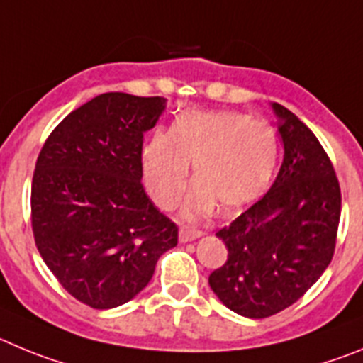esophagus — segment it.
<instances>
[{
    "instance_id": "1",
    "label": "esophagus",
    "mask_w": 363,
    "mask_h": 363,
    "mask_svg": "<svg viewBox=\"0 0 363 363\" xmlns=\"http://www.w3.org/2000/svg\"><path fill=\"white\" fill-rule=\"evenodd\" d=\"M202 231L201 230H194V228H181V231H179V240L181 242H191V240H195V238L202 237Z\"/></svg>"
}]
</instances>
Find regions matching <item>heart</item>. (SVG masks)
Returning <instances> with one entry per match:
<instances>
[{
  "label": "heart",
  "mask_w": 363,
  "mask_h": 363,
  "mask_svg": "<svg viewBox=\"0 0 363 363\" xmlns=\"http://www.w3.org/2000/svg\"><path fill=\"white\" fill-rule=\"evenodd\" d=\"M279 161L273 126L233 110H191L172 132H155L143 148V177L153 202L174 206L194 164V188L181 206L186 220L210 215L220 204L237 213L259 201Z\"/></svg>",
  "instance_id": "heart-1"
}]
</instances>
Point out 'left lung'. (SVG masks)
I'll list each match as a JSON object with an SVG mask.
<instances>
[{
  "label": "left lung",
  "mask_w": 363,
  "mask_h": 363,
  "mask_svg": "<svg viewBox=\"0 0 363 363\" xmlns=\"http://www.w3.org/2000/svg\"><path fill=\"white\" fill-rule=\"evenodd\" d=\"M271 110L282 166L269 191L217 233L228 260L208 280L246 318L275 315L308 291L331 262L340 222V186L328 153L295 113L277 103Z\"/></svg>",
  "instance_id": "left-lung-1"
}]
</instances>
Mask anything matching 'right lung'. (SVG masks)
<instances>
[{"label":"right lung","mask_w":363,"mask_h":363,"mask_svg":"<svg viewBox=\"0 0 363 363\" xmlns=\"http://www.w3.org/2000/svg\"><path fill=\"white\" fill-rule=\"evenodd\" d=\"M164 110V97L101 94L55 126L35 162V246L61 286L94 309L130 302L177 246V226L141 184L143 137Z\"/></svg>","instance_id":"obj_1"}]
</instances>
